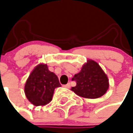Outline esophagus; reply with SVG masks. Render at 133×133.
Instances as JSON below:
<instances>
[{"mask_svg":"<svg viewBox=\"0 0 133 133\" xmlns=\"http://www.w3.org/2000/svg\"><path fill=\"white\" fill-rule=\"evenodd\" d=\"M64 87L65 88H67V89H70V83H68L67 84H65V85H64Z\"/></svg>","mask_w":133,"mask_h":133,"instance_id":"1","label":"esophagus"}]
</instances>
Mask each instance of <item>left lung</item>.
<instances>
[{
    "label": "left lung",
    "instance_id": "left-lung-1",
    "mask_svg": "<svg viewBox=\"0 0 133 133\" xmlns=\"http://www.w3.org/2000/svg\"><path fill=\"white\" fill-rule=\"evenodd\" d=\"M76 86L71 88L78 96L87 99L102 97L109 87L108 77L97 62L89 59L83 65L79 72L72 78Z\"/></svg>",
    "mask_w": 133,
    "mask_h": 133
}]
</instances>
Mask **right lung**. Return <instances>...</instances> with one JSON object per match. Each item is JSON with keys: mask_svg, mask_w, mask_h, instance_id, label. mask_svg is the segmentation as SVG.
Returning a JSON list of instances; mask_svg holds the SVG:
<instances>
[{"mask_svg": "<svg viewBox=\"0 0 133 133\" xmlns=\"http://www.w3.org/2000/svg\"><path fill=\"white\" fill-rule=\"evenodd\" d=\"M61 86L56 75L49 71L46 64L40 63L26 79L24 93L34 106H44L51 101L55 89Z\"/></svg>", "mask_w": 133, "mask_h": 133, "instance_id": "obj_1", "label": "right lung"}]
</instances>
